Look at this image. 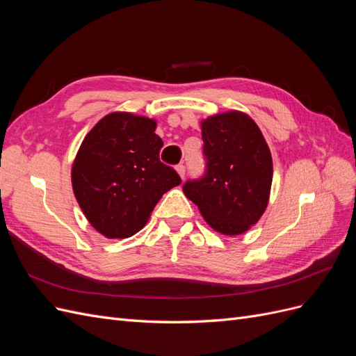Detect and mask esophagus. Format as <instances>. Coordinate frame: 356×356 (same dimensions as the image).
Returning a JSON list of instances; mask_svg holds the SVG:
<instances>
[{
    "mask_svg": "<svg viewBox=\"0 0 356 356\" xmlns=\"http://www.w3.org/2000/svg\"><path fill=\"white\" fill-rule=\"evenodd\" d=\"M177 172H178L181 178H184L186 177V165H182V163L177 165Z\"/></svg>",
    "mask_w": 356,
    "mask_h": 356,
    "instance_id": "34e87169",
    "label": "esophagus"
}]
</instances>
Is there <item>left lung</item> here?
<instances>
[{
	"mask_svg": "<svg viewBox=\"0 0 356 356\" xmlns=\"http://www.w3.org/2000/svg\"><path fill=\"white\" fill-rule=\"evenodd\" d=\"M204 172L187 179L184 195L212 229L241 234L255 224L268 202L272 156L251 117L232 111L202 122Z\"/></svg>",
	"mask_w": 356,
	"mask_h": 356,
	"instance_id": "left-lung-1",
	"label": "left lung"
}]
</instances>
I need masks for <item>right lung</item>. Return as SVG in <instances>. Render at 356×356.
Returning <instances> with one entry per match:
<instances>
[{
    "label": "right lung",
    "instance_id": "1",
    "mask_svg": "<svg viewBox=\"0 0 356 356\" xmlns=\"http://www.w3.org/2000/svg\"><path fill=\"white\" fill-rule=\"evenodd\" d=\"M156 122L129 113L105 115L84 138L72 165V188L86 218L110 239L141 230L157 202L181 184L160 161Z\"/></svg>",
    "mask_w": 356,
    "mask_h": 356
}]
</instances>
